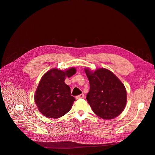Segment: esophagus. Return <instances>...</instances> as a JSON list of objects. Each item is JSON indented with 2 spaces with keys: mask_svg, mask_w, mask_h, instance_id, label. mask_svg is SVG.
Segmentation results:
<instances>
[{
  "mask_svg": "<svg viewBox=\"0 0 155 155\" xmlns=\"http://www.w3.org/2000/svg\"><path fill=\"white\" fill-rule=\"evenodd\" d=\"M75 98H76L77 99L84 98V94H80V95H78V96H77L75 97Z\"/></svg>",
  "mask_w": 155,
  "mask_h": 155,
  "instance_id": "esophagus-1",
  "label": "esophagus"
}]
</instances>
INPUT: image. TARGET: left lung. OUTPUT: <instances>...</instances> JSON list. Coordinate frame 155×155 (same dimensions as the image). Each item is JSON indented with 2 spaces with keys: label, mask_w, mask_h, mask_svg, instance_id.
<instances>
[{
  "label": "left lung",
  "mask_w": 155,
  "mask_h": 155,
  "mask_svg": "<svg viewBox=\"0 0 155 155\" xmlns=\"http://www.w3.org/2000/svg\"><path fill=\"white\" fill-rule=\"evenodd\" d=\"M90 81L86 99L93 112L104 120H111L120 115L127 102L124 85L111 71L100 68L92 72L84 69Z\"/></svg>",
  "instance_id": "obj_1"
}]
</instances>
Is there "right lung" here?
I'll use <instances>...</instances> for the list:
<instances>
[{"instance_id": "1", "label": "right lung", "mask_w": 155, "mask_h": 155, "mask_svg": "<svg viewBox=\"0 0 155 155\" xmlns=\"http://www.w3.org/2000/svg\"><path fill=\"white\" fill-rule=\"evenodd\" d=\"M76 73L75 68L65 71L52 69L41 77L36 90L34 99L40 112L50 118H59L71 109L75 98L71 88L64 80Z\"/></svg>"}]
</instances>
